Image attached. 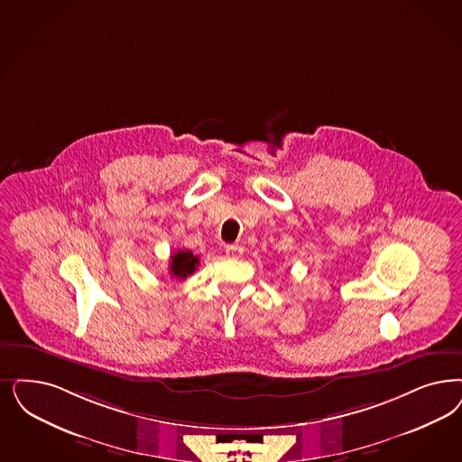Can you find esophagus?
<instances>
[{
	"mask_svg": "<svg viewBox=\"0 0 462 462\" xmlns=\"http://www.w3.org/2000/svg\"><path fill=\"white\" fill-rule=\"evenodd\" d=\"M225 253H226L228 257L237 259V257H240L242 253H244V249H242L240 245H237V244H230V245H226V247H225Z\"/></svg>",
	"mask_w": 462,
	"mask_h": 462,
	"instance_id": "obj_1",
	"label": "esophagus"
}]
</instances>
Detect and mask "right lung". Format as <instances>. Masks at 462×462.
<instances>
[{
    "mask_svg": "<svg viewBox=\"0 0 462 462\" xmlns=\"http://www.w3.org/2000/svg\"><path fill=\"white\" fill-rule=\"evenodd\" d=\"M198 264H199V259L198 255L192 254L191 251H177L175 254L171 255L169 270L177 280H184L194 273Z\"/></svg>",
    "mask_w": 462,
    "mask_h": 462,
    "instance_id": "1",
    "label": "right lung"
}]
</instances>
